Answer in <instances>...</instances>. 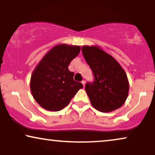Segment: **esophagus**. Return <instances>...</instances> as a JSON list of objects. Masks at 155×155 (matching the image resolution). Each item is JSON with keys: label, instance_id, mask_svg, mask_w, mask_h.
<instances>
[{"label": "esophagus", "instance_id": "obj_1", "mask_svg": "<svg viewBox=\"0 0 155 155\" xmlns=\"http://www.w3.org/2000/svg\"><path fill=\"white\" fill-rule=\"evenodd\" d=\"M82 84H83V86L84 87V85H85V81H84V80H82Z\"/></svg>", "mask_w": 155, "mask_h": 155}]
</instances>
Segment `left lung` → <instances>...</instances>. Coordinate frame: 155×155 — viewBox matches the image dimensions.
<instances>
[{"label":"left lung","instance_id":"1","mask_svg":"<svg viewBox=\"0 0 155 155\" xmlns=\"http://www.w3.org/2000/svg\"><path fill=\"white\" fill-rule=\"evenodd\" d=\"M82 51L94 76L93 83L85 85L92 107L101 112L122 107L128 95L129 82L121 65L98 46H83Z\"/></svg>","mask_w":155,"mask_h":155}]
</instances>
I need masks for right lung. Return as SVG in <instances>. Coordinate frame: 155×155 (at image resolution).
I'll use <instances>...</instances> for the list:
<instances>
[{
	"mask_svg": "<svg viewBox=\"0 0 155 155\" xmlns=\"http://www.w3.org/2000/svg\"><path fill=\"white\" fill-rule=\"evenodd\" d=\"M80 46L61 44L46 53L31 75L30 90L35 101L44 109L58 111L69 104L81 82L73 80L68 70L71 61L79 54Z\"/></svg>",
	"mask_w": 155,
	"mask_h": 155,
	"instance_id": "obj_1",
	"label": "right lung"
}]
</instances>
